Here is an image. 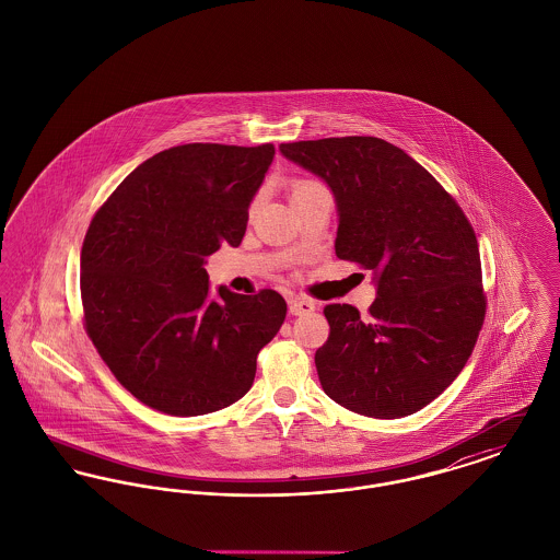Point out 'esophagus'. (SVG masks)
<instances>
[{
    "label": "esophagus",
    "instance_id": "1",
    "mask_svg": "<svg viewBox=\"0 0 560 560\" xmlns=\"http://www.w3.org/2000/svg\"><path fill=\"white\" fill-rule=\"evenodd\" d=\"M290 313L295 315V317L311 315V313H315V302H313V300H308V298L292 295V298H290Z\"/></svg>",
    "mask_w": 560,
    "mask_h": 560
}]
</instances>
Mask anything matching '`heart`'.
<instances>
[{
	"mask_svg": "<svg viewBox=\"0 0 560 560\" xmlns=\"http://www.w3.org/2000/svg\"><path fill=\"white\" fill-rule=\"evenodd\" d=\"M319 187V183H315V180H306V178L293 180L292 185H290V195H292V199H295V197H302V195H306L308 190Z\"/></svg>",
	"mask_w": 560,
	"mask_h": 560,
	"instance_id": "1",
	"label": "heart"
}]
</instances>
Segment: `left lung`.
<instances>
[{"label": "left lung", "mask_w": 560, "mask_h": 560, "mask_svg": "<svg viewBox=\"0 0 560 560\" xmlns=\"http://www.w3.org/2000/svg\"><path fill=\"white\" fill-rule=\"evenodd\" d=\"M320 176L338 203L336 256L373 270L368 317L327 304L315 354L329 399L393 420L436 399L470 359L487 311L479 243L452 195L402 149L375 136L279 147Z\"/></svg>", "instance_id": "left-lung-1"}]
</instances>
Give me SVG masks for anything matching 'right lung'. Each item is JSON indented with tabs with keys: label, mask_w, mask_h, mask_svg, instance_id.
<instances>
[{
	"label": "right lung",
	"mask_w": 560,
	"mask_h": 560,
	"mask_svg": "<svg viewBox=\"0 0 560 560\" xmlns=\"http://www.w3.org/2000/svg\"><path fill=\"white\" fill-rule=\"evenodd\" d=\"M275 147L192 142L140 163L94 213L81 247L83 327L117 382L167 416L224 409L277 336L281 293L218 290L206 258L240 245Z\"/></svg>",
	"instance_id": "obj_1"
}]
</instances>
